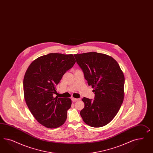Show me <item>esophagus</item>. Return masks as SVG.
<instances>
[{"mask_svg": "<svg viewBox=\"0 0 153 153\" xmlns=\"http://www.w3.org/2000/svg\"><path fill=\"white\" fill-rule=\"evenodd\" d=\"M72 101H73V102H76V101H78V99H75V98H72Z\"/></svg>", "mask_w": 153, "mask_h": 153, "instance_id": "obj_1", "label": "esophagus"}]
</instances>
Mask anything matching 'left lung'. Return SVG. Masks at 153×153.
<instances>
[{
	"label": "left lung",
	"instance_id": "1",
	"mask_svg": "<svg viewBox=\"0 0 153 153\" xmlns=\"http://www.w3.org/2000/svg\"><path fill=\"white\" fill-rule=\"evenodd\" d=\"M74 56L95 95L94 100L83 98L85 107L80 115L88 125L102 127L114 118L123 102V72L118 63L105 54L91 52Z\"/></svg>",
	"mask_w": 153,
	"mask_h": 153
}]
</instances>
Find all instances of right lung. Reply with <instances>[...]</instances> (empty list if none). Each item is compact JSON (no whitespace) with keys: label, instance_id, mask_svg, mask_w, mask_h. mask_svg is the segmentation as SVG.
<instances>
[{"label":"right lung","instance_id":"right-lung-1","mask_svg":"<svg viewBox=\"0 0 153 153\" xmlns=\"http://www.w3.org/2000/svg\"><path fill=\"white\" fill-rule=\"evenodd\" d=\"M75 62L72 54L49 53L32 62L25 74L27 105L38 122L48 128H58L66 121L71 100L54 97V95L62 76Z\"/></svg>","mask_w":153,"mask_h":153}]
</instances>
